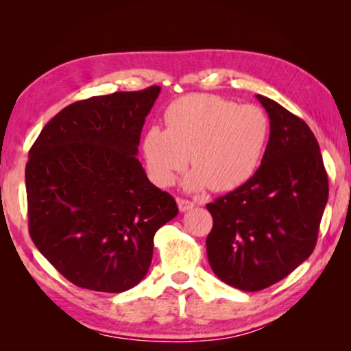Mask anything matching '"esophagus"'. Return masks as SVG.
Listing matches in <instances>:
<instances>
[{
	"mask_svg": "<svg viewBox=\"0 0 351 351\" xmlns=\"http://www.w3.org/2000/svg\"><path fill=\"white\" fill-rule=\"evenodd\" d=\"M195 206L193 201H189V199H184V198H178V207H180L181 212H186L189 209H192Z\"/></svg>",
	"mask_w": 351,
	"mask_h": 351,
	"instance_id": "obj_1",
	"label": "esophagus"
}]
</instances>
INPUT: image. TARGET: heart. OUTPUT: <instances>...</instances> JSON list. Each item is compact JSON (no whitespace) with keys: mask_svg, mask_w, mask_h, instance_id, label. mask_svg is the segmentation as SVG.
<instances>
[{"mask_svg":"<svg viewBox=\"0 0 351 351\" xmlns=\"http://www.w3.org/2000/svg\"><path fill=\"white\" fill-rule=\"evenodd\" d=\"M165 130L150 127L142 150L148 175L169 187L186 170L189 190L230 192L258 170L269 139V119L257 105H237L210 94H189L165 110Z\"/></svg>","mask_w":351,"mask_h":351,"instance_id":"obj_1","label":"heart"}]
</instances>
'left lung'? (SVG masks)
<instances>
[{
	"label": "left lung",
	"instance_id": "8db88e82",
	"mask_svg": "<svg viewBox=\"0 0 351 351\" xmlns=\"http://www.w3.org/2000/svg\"><path fill=\"white\" fill-rule=\"evenodd\" d=\"M257 99L271 121L260 167L241 187L207 204L210 268L247 293L280 282L310 257L328 199V176L310 127L274 100Z\"/></svg>",
	"mask_w": 351,
	"mask_h": 351
}]
</instances>
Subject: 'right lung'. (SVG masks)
<instances>
[{
  "label": "right lung",
  "mask_w": 351,
  "mask_h": 351,
  "mask_svg": "<svg viewBox=\"0 0 351 351\" xmlns=\"http://www.w3.org/2000/svg\"><path fill=\"white\" fill-rule=\"evenodd\" d=\"M161 88L119 91L68 105L29 150V234L75 287L122 293L145 277L156 230L178 215L148 181L141 132Z\"/></svg>",
  "instance_id": "add662e5"
}]
</instances>
